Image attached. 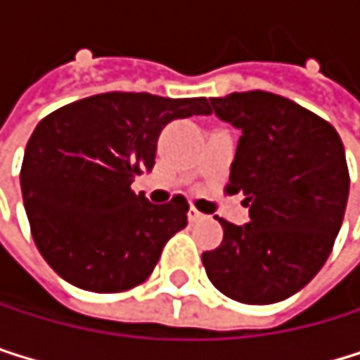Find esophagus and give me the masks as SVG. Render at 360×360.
<instances>
[{
  "label": "esophagus",
  "instance_id": "obj_1",
  "mask_svg": "<svg viewBox=\"0 0 360 360\" xmlns=\"http://www.w3.org/2000/svg\"><path fill=\"white\" fill-rule=\"evenodd\" d=\"M188 218H190V222H198V220H202V214L198 210H194V207H190Z\"/></svg>",
  "mask_w": 360,
  "mask_h": 360
}]
</instances>
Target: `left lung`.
<instances>
[{
  "instance_id": "1",
  "label": "left lung",
  "mask_w": 360,
  "mask_h": 360,
  "mask_svg": "<svg viewBox=\"0 0 360 360\" xmlns=\"http://www.w3.org/2000/svg\"><path fill=\"white\" fill-rule=\"evenodd\" d=\"M210 101L242 131L226 192L246 196L250 220L238 226L220 218L224 238L202 252L205 272L238 302H281L322 270L341 229L350 192L341 138L324 118L272 92Z\"/></svg>"
}]
</instances>
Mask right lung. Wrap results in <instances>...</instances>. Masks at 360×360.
<instances>
[{"label": "right lung", "mask_w": 360, "mask_h": 360, "mask_svg": "<svg viewBox=\"0 0 360 360\" xmlns=\"http://www.w3.org/2000/svg\"><path fill=\"white\" fill-rule=\"evenodd\" d=\"M210 112L205 96L105 92L38 122L21 166L23 205L40 255L66 283L116 294L150 276L190 205H150L131 190L134 176L155 166L168 122Z\"/></svg>", "instance_id": "obj_1"}]
</instances>
